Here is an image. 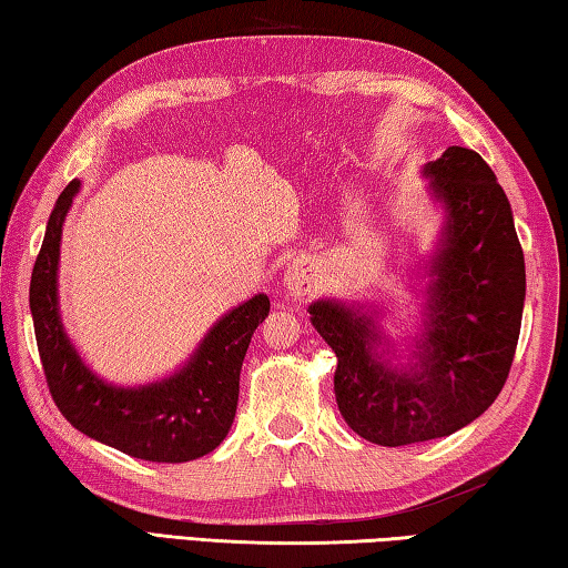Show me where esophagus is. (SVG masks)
I'll use <instances>...</instances> for the list:
<instances>
[{
    "mask_svg": "<svg viewBox=\"0 0 568 568\" xmlns=\"http://www.w3.org/2000/svg\"><path fill=\"white\" fill-rule=\"evenodd\" d=\"M316 282H320V276H316L314 262H312V258H304V256L294 258L290 268H286V274H284V286L292 296H306L310 292H314Z\"/></svg>",
    "mask_w": 568,
    "mask_h": 568,
    "instance_id": "34e87169",
    "label": "esophagus"
}]
</instances>
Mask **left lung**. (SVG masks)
I'll list each match as a JSON object with an SVG mask.
<instances>
[{
	"label": "left lung",
	"mask_w": 568,
	"mask_h": 568,
	"mask_svg": "<svg viewBox=\"0 0 568 568\" xmlns=\"http://www.w3.org/2000/svg\"><path fill=\"white\" fill-rule=\"evenodd\" d=\"M442 229L422 266L424 322L399 362L379 306L320 300L310 320L336 354L344 422L379 446L432 442L489 409L521 332L526 268L511 204L484 159L449 146L424 164Z\"/></svg>",
	"instance_id": "left-lung-1"
}]
</instances>
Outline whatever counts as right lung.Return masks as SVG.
Returning <instances> with one entry per match:
<instances>
[{"label":"right lung","instance_id":"right-lung-1","mask_svg":"<svg viewBox=\"0 0 568 568\" xmlns=\"http://www.w3.org/2000/svg\"><path fill=\"white\" fill-rule=\"evenodd\" d=\"M79 189L82 182L74 179L59 194L29 284V310L52 399L74 429L134 459H199L214 452L232 429L242 362L254 329L268 314V296L256 294L226 312L192 356L164 379L139 386L104 382L79 356L59 314V244Z\"/></svg>","mask_w":568,"mask_h":568}]
</instances>
